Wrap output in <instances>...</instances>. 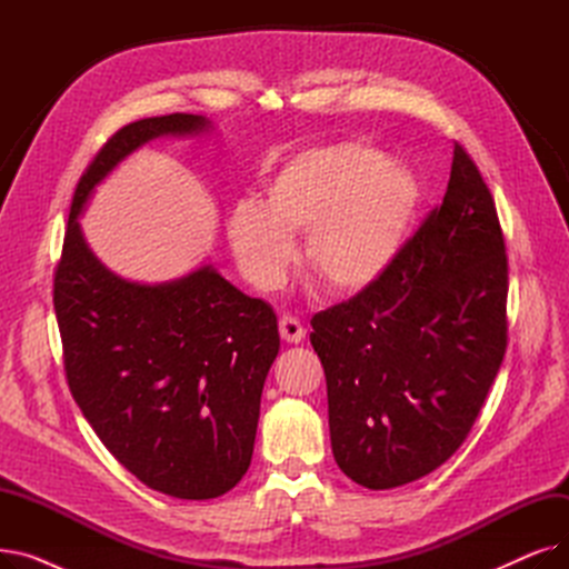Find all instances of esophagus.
Here are the masks:
<instances>
[{
    "label": "esophagus",
    "instance_id": "34e87169",
    "mask_svg": "<svg viewBox=\"0 0 569 569\" xmlns=\"http://www.w3.org/2000/svg\"><path fill=\"white\" fill-rule=\"evenodd\" d=\"M279 332H281V339L288 343H300L307 337V330L302 327V322L295 316H281Z\"/></svg>",
    "mask_w": 569,
    "mask_h": 569
}]
</instances>
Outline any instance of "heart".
<instances>
[{"instance_id":"obj_1","label":"heart","mask_w":569,"mask_h":569,"mask_svg":"<svg viewBox=\"0 0 569 569\" xmlns=\"http://www.w3.org/2000/svg\"><path fill=\"white\" fill-rule=\"evenodd\" d=\"M417 207L412 177L385 163L373 147L337 142L307 149L264 189V204L237 202L228 219L232 253L244 277L269 290L295 256V232H307L305 260L335 295L373 286L401 249Z\"/></svg>"}]
</instances>
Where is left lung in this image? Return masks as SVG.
Here are the masks:
<instances>
[{
  "label": "left lung",
  "mask_w": 569,
  "mask_h": 569,
  "mask_svg": "<svg viewBox=\"0 0 569 569\" xmlns=\"http://www.w3.org/2000/svg\"><path fill=\"white\" fill-rule=\"evenodd\" d=\"M311 327L332 452L352 482L395 489L459 450L507 348L505 237L459 142L442 204L373 286Z\"/></svg>",
  "instance_id": "obj_1"
}]
</instances>
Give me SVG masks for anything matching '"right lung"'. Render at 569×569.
<instances>
[{
  "mask_svg": "<svg viewBox=\"0 0 569 569\" xmlns=\"http://www.w3.org/2000/svg\"><path fill=\"white\" fill-rule=\"evenodd\" d=\"M204 129V117L172 112L112 133L76 187L52 281L67 382L84 420L142 485L182 500L223 496L249 470L279 355L277 313L212 264L157 286L117 277L84 244L78 217L133 149Z\"/></svg>",
  "mask_w": 569,
  "mask_h": 569,
  "instance_id": "obj_1",
  "label": "right lung"
}]
</instances>
